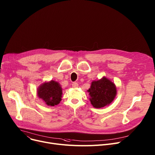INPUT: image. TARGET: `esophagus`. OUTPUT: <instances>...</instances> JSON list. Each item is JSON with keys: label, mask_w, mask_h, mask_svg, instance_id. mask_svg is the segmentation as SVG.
<instances>
[{"label": "esophagus", "mask_w": 155, "mask_h": 155, "mask_svg": "<svg viewBox=\"0 0 155 155\" xmlns=\"http://www.w3.org/2000/svg\"><path fill=\"white\" fill-rule=\"evenodd\" d=\"M72 87L74 88H77L78 87V84L77 83V82H74V83L72 84Z\"/></svg>", "instance_id": "esophagus-1"}]
</instances>
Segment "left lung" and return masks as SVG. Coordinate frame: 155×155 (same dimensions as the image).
Instances as JSON below:
<instances>
[{
	"label": "left lung",
	"instance_id": "obj_1",
	"mask_svg": "<svg viewBox=\"0 0 155 155\" xmlns=\"http://www.w3.org/2000/svg\"><path fill=\"white\" fill-rule=\"evenodd\" d=\"M87 91L91 104L96 108L110 105L117 95L115 85L105 77L97 81H93Z\"/></svg>",
	"mask_w": 155,
	"mask_h": 155
}]
</instances>
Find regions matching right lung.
Returning <instances> with one entry per match:
<instances>
[{"instance_id": "obj_1", "label": "right lung", "mask_w": 155, "mask_h": 155, "mask_svg": "<svg viewBox=\"0 0 155 155\" xmlns=\"http://www.w3.org/2000/svg\"><path fill=\"white\" fill-rule=\"evenodd\" d=\"M38 97L48 106L54 107L61 100L62 88L57 81L51 80L41 85L37 90Z\"/></svg>"}]
</instances>
